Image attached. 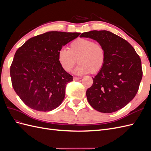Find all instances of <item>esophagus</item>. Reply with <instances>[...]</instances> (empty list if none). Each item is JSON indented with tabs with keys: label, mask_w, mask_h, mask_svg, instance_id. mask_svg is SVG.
<instances>
[{
	"label": "esophagus",
	"mask_w": 151,
	"mask_h": 151,
	"mask_svg": "<svg viewBox=\"0 0 151 151\" xmlns=\"http://www.w3.org/2000/svg\"><path fill=\"white\" fill-rule=\"evenodd\" d=\"M80 79H81V77H74V81H77V80H80Z\"/></svg>",
	"instance_id": "obj_1"
}]
</instances>
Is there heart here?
<instances>
[{
	"instance_id": "heart-1",
	"label": "heart",
	"mask_w": 151,
	"mask_h": 151,
	"mask_svg": "<svg viewBox=\"0 0 151 151\" xmlns=\"http://www.w3.org/2000/svg\"><path fill=\"white\" fill-rule=\"evenodd\" d=\"M106 54L103 45L87 38H77L68 47V50L61 49L58 53V60L62 68L70 72L77 62L79 65L74 70L76 75L95 74L103 68Z\"/></svg>"
}]
</instances>
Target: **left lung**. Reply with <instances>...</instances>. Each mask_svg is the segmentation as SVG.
Returning <instances> with one entry per match:
<instances>
[{"label":"left lung","instance_id":"8db88e82","mask_svg":"<svg viewBox=\"0 0 151 151\" xmlns=\"http://www.w3.org/2000/svg\"><path fill=\"white\" fill-rule=\"evenodd\" d=\"M81 38L93 39L105 50L104 64L86 91L88 101L94 109L113 113L134 98L142 77L141 60L133 47L110 31H91Z\"/></svg>","mask_w":151,"mask_h":151}]
</instances>
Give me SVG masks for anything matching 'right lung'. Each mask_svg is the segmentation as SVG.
Listing matches in <instances>:
<instances>
[{"label": "right lung", "mask_w": 151, "mask_h": 151, "mask_svg": "<svg viewBox=\"0 0 151 151\" xmlns=\"http://www.w3.org/2000/svg\"><path fill=\"white\" fill-rule=\"evenodd\" d=\"M80 33L49 31L29 39L16 51L10 68L15 92L30 108L49 111L65 98L72 76L63 69L58 53Z\"/></svg>", "instance_id": "obj_1"}]
</instances>
